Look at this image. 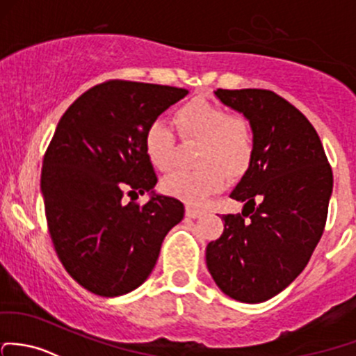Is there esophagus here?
Returning a JSON list of instances; mask_svg holds the SVG:
<instances>
[{"label": "esophagus", "instance_id": "esophagus-1", "mask_svg": "<svg viewBox=\"0 0 356 356\" xmlns=\"http://www.w3.org/2000/svg\"><path fill=\"white\" fill-rule=\"evenodd\" d=\"M203 213H204L203 209H200V208H193V207L186 208V216H189V218H200Z\"/></svg>", "mask_w": 356, "mask_h": 356}]
</instances>
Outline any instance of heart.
<instances>
[{"instance_id":"b5f03b06","label":"heart","mask_w":356,"mask_h":356,"mask_svg":"<svg viewBox=\"0 0 356 356\" xmlns=\"http://www.w3.org/2000/svg\"><path fill=\"white\" fill-rule=\"evenodd\" d=\"M182 140L200 143L194 162L200 168L168 175L163 191L188 204H201L244 174L254 155V131L244 115H230L223 107L204 99H193L175 111ZM145 152L153 167L170 172L177 165V136L165 121H153L145 133Z\"/></svg>"}]
</instances>
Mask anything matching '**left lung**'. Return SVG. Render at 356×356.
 I'll return each instance as SVG.
<instances>
[{"label": "left lung", "instance_id": "1", "mask_svg": "<svg viewBox=\"0 0 356 356\" xmlns=\"http://www.w3.org/2000/svg\"><path fill=\"white\" fill-rule=\"evenodd\" d=\"M254 131V155L230 197L237 215L207 247V266L223 293L245 304L278 295L304 271L326 227L332 170L309 119L271 90L218 88Z\"/></svg>", "mask_w": 356, "mask_h": 356}]
</instances>
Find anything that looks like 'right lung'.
Wrapping results in <instances>:
<instances>
[{"label": "right lung", "instance_id": "right-lung-1", "mask_svg": "<svg viewBox=\"0 0 356 356\" xmlns=\"http://www.w3.org/2000/svg\"><path fill=\"white\" fill-rule=\"evenodd\" d=\"M186 88L109 80L78 97L59 119L40 175L47 227L71 278L100 297H119L148 278L184 204L155 194L145 133ZM150 193L143 207L124 193Z\"/></svg>", "mask_w": 356, "mask_h": 356}]
</instances>
